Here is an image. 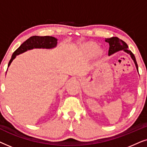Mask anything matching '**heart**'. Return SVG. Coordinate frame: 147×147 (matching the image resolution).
<instances>
[{"instance_id": "1", "label": "heart", "mask_w": 147, "mask_h": 147, "mask_svg": "<svg viewBox=\"0 0 147 147\" xmlns=\"http://www.w3.org/2000/svg\"><path fill=\"white\" fill-rule=\"evenodd\" d=\"M99 50V46L97 44L91 43L84 46L83 48V53L87 57H93Z\"/></svg>"}]
</instances>
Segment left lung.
Returning a JSON list of instances; mask_svg holds the SVG:
<instances>
[{
    "label": "left lung",
    "instance_id": "8db88e82",
    "mask_svg": "<svg viewBox=\"0 0 147 147\" xmlns=\"http://www.w3.org/2000/svg\"><path fill=\"white\" fill-rule=\"evenodd\" d=\"M106 41L108 42L110 45L109 50H108V55H112V54L116 53V52L121 51V50H124V51L126 52L127 53H129L130 56H131L132 59H133L134 63H135L136 69H137L138 71V67L137 63H136V58L134 57V54L132 53L130 50H128V47L127 44H126L125 42L116 37L108 38V39H106Z\"/></svg>",
    "mask_w": 147,
    "mask_h": 147
}]
</instances>
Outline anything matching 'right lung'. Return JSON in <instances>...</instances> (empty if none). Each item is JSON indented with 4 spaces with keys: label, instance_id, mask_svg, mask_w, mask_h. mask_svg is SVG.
Masks as SVG:
<instances>
[{
    "label": "right lung",
    "instance_id": "1",
    "mask_svg": "<svg viewBox=\"0 0 147 147\" xmlns=\"http://www.w3.org/2000/svg\"><path fill=\"white\" fill-rule=\"evenodd\" d=\"M57 39L53 37H50V36H44V37L33 36V37H29L23 43H22L17 50H15L12 55L11 59H10L8 66L10 65L12 61L15 58L16 55H19L27 50L33 49V48L50 49V48L55 47L57 45Z\"/></svg>",
    "mask_w": 147,
    "mask_h": 147
}]
</instances>
